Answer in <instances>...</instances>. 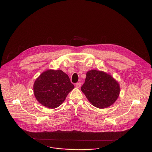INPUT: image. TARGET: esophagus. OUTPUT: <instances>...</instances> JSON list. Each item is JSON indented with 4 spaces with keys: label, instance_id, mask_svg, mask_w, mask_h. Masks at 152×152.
Here are the masks:
<instances>
[{
    "label": "esophagus",
    "instance_id": "obj_1",
    "mask_svg": "<svg viewBox=\"0 0 152 152\" xmlns=\"http://www.w3.org/2000/svg\"><path fill=\"white\" fill-rule=\"evenodd\" d=\"M81 83H76L75 84V87H77V88H80V87H81Z\"/></svg>",
    "mask_w": 152,
    "mask_h": 152
}]
</instances>
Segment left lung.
Here are the masks:
<instances>
[{
	"label": "left lung",
	"instance_id": "1",
	"mask_svg": "<svg viewBox=\"0 0 152 152\" xmlns=\"http://www.w3.org/2000/svg\"><path fill=\"white\" fill-rule=\"evenodd\" d=\"M81 90L88 101L98 108L111 106L120 93L119 83L110 75L93 69L87 72Z\"/></svg>",
	"mask_w": 152,
	"mask_h": 152
}]
</instances>
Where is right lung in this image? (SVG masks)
<instances>
[{"label": "right lung", "instance_id": "add662e5", "mask_svg": "<svg viewBox=\"0 0 152 152\" xmlns=\"http://www.w3.org/2000/svg\"><path fill=\"white\" fill-rule=\"evenodd\" d=\"M74 88L68 75L61 70L49 69L36 79L33 86L34 96L42 105L50 109L59 106Z\"/></svg>", "mask_w": 152, "mask_h": 152}]
</instances>
